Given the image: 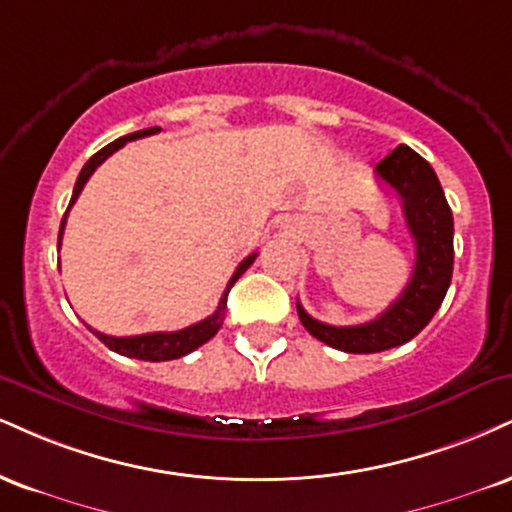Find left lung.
Returning <instances> with one entry per match:
<instances>
[{
    "mask_svg": "<svg viewBox=\"0 0 512 512\" xmlns=\"http://www.w3.org/2000/svg\"><path fill=\"white\" fill-rule=\"evenodd\" d=\"M374 174L403 205L405 224L415 240V269L405 291L372 322L331 326L307 315L298 303L305 329L343 353H381L408 343L432 322L453 276V214L427 159L408 145H398L381 159Z\"/></svg>",
    "mask_w": 512,
    "mask_h": 512,
    "instance_id": "left-lung-1",
    "label": "left lung"
}]
</instances>
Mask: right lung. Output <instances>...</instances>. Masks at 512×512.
Segmentation results:
<instances>
[{
    "label": "right lung",
    "instance_id": "add662e5",
    "mask_svg": "<svg viewBox=\"0 0 512 512\" xmlns=\"http://www.w3.org/2000/svg\"><path fill=\"white\" fill-rule=\"evenodd\" d=\"M159 131H162V128L155 126V128H145V131H135V133L123 135V138L114 140V143H109L107 147H102V150L97 152V155H92L88 162H85V166H83V169H80V174H78L76 186H73V195H71L69 207H66L64 219H61L59 245H61V236H64V226H66V217H69V209L73 207V202L78 200L80 190H83L85 183H88V178L95 174L97 166H100L107 157H112L116 150H121L123 145L131 143V140L147 138V135H155ZM255 257H257V252H252V255H248L243 262L238 264V269L231 276L229 286H226L224 295H221L217 312H214V315H209L207 319H202V322L193 324V326H186V329H181V331H155V334H140V336H107V334H100V331L90 329V326H88V329L97 338H100V341L109 350H114V353L126 355V357H135V360L164 362V360H176V357H183V355L193 353L195 348H200L202 343H207L209 338H212L221 329V324H224V315H226V298H229L231 286L240 279V276L245 274V269H248L250 264L255 262Z\"/></svg>",
    "mask_w": 512,
    "mask_h": 512
}]
</instances>
